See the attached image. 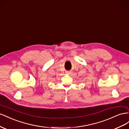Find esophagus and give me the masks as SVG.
Instances as JSON below:
<instances>
[{
  "mask_svg": "<svg viewBox=\"0 0 129 129\" xmlns=\"http://www.w3.org/2000/svg\"><path fill=\"white\" fill-rule=\"evenodd\" d=\"M70 73H71L70 72H69V71L67 72V73H68V74H70Z\"/></svg>",
  "mask_w": 129,
  "mask_h": 129,
  "instance_id": "esophagus-1",
  "label": "esophagus"
}]
</instances>
